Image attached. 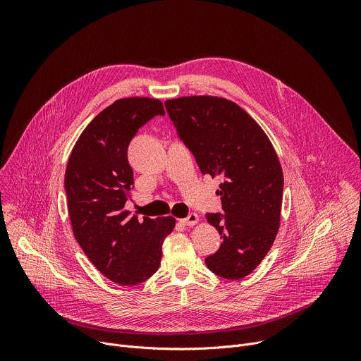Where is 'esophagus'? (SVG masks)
<instances>
[{
    "label": "esophagus",
    "instance_id": "esophagus-1",
    "mask_svg": "<svg viewBox=\"0 0 361 361\" xmlns=\"http://www.w3.org/2000/svg\"><path fill=\"white\" fill-rule=\"evenodd\" d=\"M180 223H181L183 226H194V224L198 223V216L194 214V213H191V214H188L185 219H181Z\"/></svg>",
    "mask_w": 361,
    "mask_h": 361
}]
</instances>
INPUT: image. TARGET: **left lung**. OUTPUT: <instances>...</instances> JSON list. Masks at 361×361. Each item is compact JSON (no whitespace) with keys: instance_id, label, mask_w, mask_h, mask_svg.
Returning a JSON list of instances; mask_svg holds the SVG:
<instances>
[{"instance_id":"8db88e82","label":"left lung","mask_w":361,"mask_h":361,"mask_svg":"<svg viewBox=\"0 0 361 361\" xmlns=\"http://www.w3.org/2000/svg\"><path fill=\"white\" fill-rule=\"evenodd\" d=\"M164 106L201 173L223 180L217 195L224 214H205L223 243L205 264L223 279H243L263 262L280 227L284 180L277 154L262 127L230 99L194 95Z\"/></svg>"}]
</instances>
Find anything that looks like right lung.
<instances>
[{
  "instance_id": "add662e5",
  "label": "right lung",
  "mask_w": 361,
  "mask_h": 361,
  "mask_svg": "<svg viewBox=\"0 0 361 361\" xmlns=\"http://www.w3.org/2000/svg\"><path fill=\"white\" fill-rule=\"evenodd\" d=\"M156 116H164L160 99H117L85 127L66 170L74 237L95 269L121 286L140 284L159 270L163 241L176 226L173 217L138 220L124 210L134 184L128 144Z\"/></svg>"
}]
</instances>
